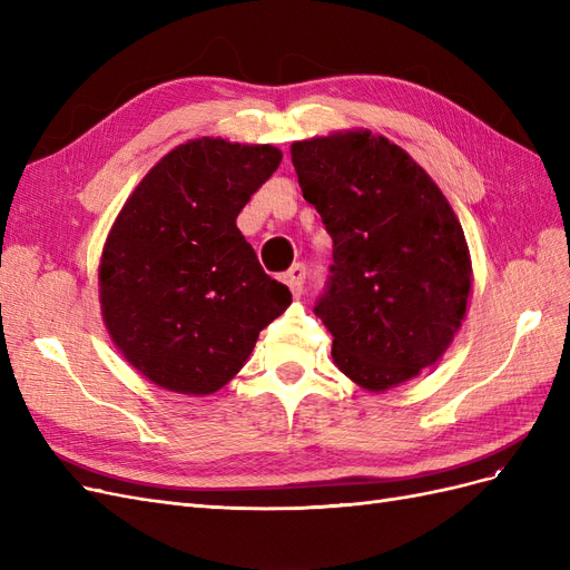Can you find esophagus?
I'll return each instance as SVG.
<instances>
[{
    "label": "esophagus",
    "instance_id": "esophagus-1",
    "mask_svg": "<svg viewBox=\"0 0 570 570\" xmlns=\"http://www.w3.org/2000/svg\"><path fill=\"white\" fill-rule=\"evenodd\" d=\"M304 278H306V268L302 264H295L283 275V283L289 287L292 295L299 297L302 295V287H304Z\"/></svg>",
    "mask_w": 570,
    "mask_h": 570
}]
</instances>
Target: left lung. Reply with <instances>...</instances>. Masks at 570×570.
<instances>
[{"label":"left lung","instance_id":"1","mask_svg":"<svg viewBox=\"0 0 570 570\" xmlns=\"http://www.w3.org/2000/svg\"><path fill=\"white\" fill-rule=\"evenodd\" d=\"M289 154L333 237L316 314L335 366L368 392L421 375L471 302V252L452 204L400 145L364 128L292 142Z\"/></svg>","mask_w":570,"mask_h":570}]
</instances>
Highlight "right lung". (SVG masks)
Returning a JSON list of instances; mask_svg holds the SVG:
<instances>
[{
    "label": "right lung",
    "mask_w": 570,
    "mask_h": 570,
    "mask_svg": "<svg viewBox=\"0 0 570 570\" xmlns=\"http://www.w3.org/2000/svg\"><path fill=\"white\" fill-rule=\"evenodd\" d=\"M281 161L273 145L187 140L118 212L99 258L101 321L149 383L195 396L220 390L292 304L235 223Z\"/></svg>",
    "instance_id": "1"
}]
</instances>
